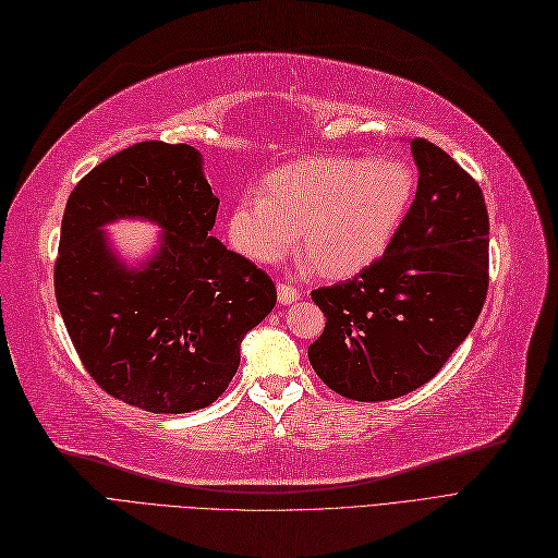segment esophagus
<instances>
[{
	"instance_id": "34e87169",
	"label": "esophagus",
	"mask_w": 558,
	"mask_h": 558,
	"mask_svg": "<svg viewBox=\"0 0 558 558\" xmlns=\"http://www.w3.org/2000/svg\"><path fill=\"white\" fill-rule=\"evenodd\" d=\"M299 296H301V292L296 290L292 282H278V299H280V303H292Z\"/></svg>"
}]
</instances>
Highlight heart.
<instances>
[{
  "mask_svg": "<svg viewBox=\"0 0 558 558\" xmlns=\"http://www.w3.org/2000/svg\"><path fill=\"white\" fill-rule=\"evenodd\" d=\"M415 196V173L401 159L308 157L266 178V196H241L229 239L241 255L276 264L299 231L325 276H350L380 257Z\"/></svg>",
  "mask_w": 558,
  "mask_h": 558,
  "instance_id": "obj_1",
  "label": "heart"
}]
</instances>
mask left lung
I'll return each instance as SVG.
<instances>
[{
  "label": "left lung",
  "instance_id": "8db88e82",
  "mask_svg": "<svg viewBox=\"0 0 558 558\" xmlns=\"http://www.w3.org/2000/svg\"><path fill=\"white\" fill-rule=\"evenodd\" d=\"M417 192L383 257L311 296L325 331L315 373L352 401H389L434 377L471 333L489 287V215L475 178L412 138Z\"/></svg>",
  "mask_w": 558,
  "mask_h": 558
}]
</instances>
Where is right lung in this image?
Instances as JSON below:
<instances>
[{
    "instance_id": "right-lung-1",
    "label": "right lung",
    "mask_w": 558,
    "mask_h": 558,
    "mask_svg": "<svg viewBox=\"0 0 558 558\" xmlns=\"http://www.w3.org/2000/svg\"><path fill=\"white\" fill-rule=\"evenodd\" d=\"M220 199L187 143L141 141L83 175L62 218L56 299L89 377L113 399L181 415L210 405L241 362V340L274 311L276 284L208 236ZM165 226L143 272H128L98 227Z\"/></svg>"
}]
</instances>
